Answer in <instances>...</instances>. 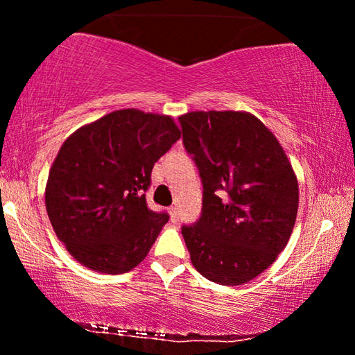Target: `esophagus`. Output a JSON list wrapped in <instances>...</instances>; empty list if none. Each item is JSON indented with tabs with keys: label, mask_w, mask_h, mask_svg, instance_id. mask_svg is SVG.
Listing matches in <instances>:
<instances>
[{
	"label": "esophagus",
	"mask_w": 355,
	"mask_h": 355,
	"mask_svg": "<svg viewBox=\"0 0 355 355\" xmlns=\"http://www.w3.org/2000/svg\"><path fill=\"white\" fill-rule=\"evenodd\" d=\"M169 213H171V219L175 220L177 216H178V211H177V207H171L169 208Z\"/></svg>",
	"instance_id": "esophagus-1"
}]
</instances>
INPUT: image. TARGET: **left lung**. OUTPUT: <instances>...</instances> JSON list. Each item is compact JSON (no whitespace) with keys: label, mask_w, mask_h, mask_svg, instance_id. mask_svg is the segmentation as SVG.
Masks as SVG:
<instances>
[{"label":"left lung","mask_w":355,"mask_h":355,"mask_svg":"<svg viewBox=\"0 0 355 355\" xmlns=\"http://www.w3.org/2000/svg\"><path fill=\"white\" fill-rule=\"evenodd\" d=\"M178 122L203 186L199 219L182 227L191 261L214 284H245L291 236L296 175L275 136L249 112L197 111Z\"/></svg>","instance_id":"1"}]
</instances>
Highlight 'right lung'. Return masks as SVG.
I'll return each mask as SVG.
<instances>
[{"label":"right lung","mask_w":355,"mask_h":355,"mask_svg":"<svg viewBox=\"0 0 355 355\" xmlns=\"http://www.w3.org/2000/svg\"><path fill=\"white\" fill-rule=\"evenodd\" d=\"M180 139L172 117L120 110L62 144L48 175L45 205L59 241L84 266L123 274L147 257L166 211L146 192L156 161Z\"/></svg>","instance_id":"right-lung-1"}]
</instances>
